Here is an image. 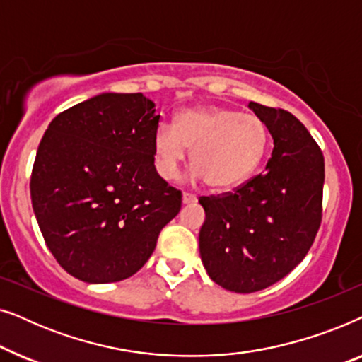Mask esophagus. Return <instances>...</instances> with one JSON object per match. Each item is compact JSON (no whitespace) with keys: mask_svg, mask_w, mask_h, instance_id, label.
<instances>
[{"mask_svg":"<svg viewBox=\"0 0 362 362\" xmlns=\"http://www.w3.org/2000/svg\"><path fill=\"white\" fill-rule=\"evenodd\" d=\"M197 197L194 194H189V192H182V204H192L196 202Z\"/></svg>","mask_w":362,"mask_h":362,"instance_id":"obj_1","label":"esophagus"}]
</instances>
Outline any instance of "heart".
<instances>
[{
  "label": "heart",
  "instance_id": "heart-1",
  "mask_svg": "<svg viewBox=\"0 0 362 362\" xmlns=\"http://www.w3.org/2000/svg\"><path fill=\"white\" fill-rule=\"evenodd\" d=\"M269 128L252 113L234 108H192L177 115L175 128L161 123L153 135L156 173L173 181L191 150L192 177L206 180L214 189L244 182L264 160Z\"/></svg>",
  "mask_w": 362,
  "mask_h": 362
}]
</instances>
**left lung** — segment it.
I'll list each match as a JSON object with an SVG mask.
<instances>
[{
    "instance_id": "1",
    "label": "left lung",
    "mask_w": 362,
    "mask_h": 362,
    "mask_svg": "<svg viewBox=\"0 0 362 362\" xmlns=\"http://www.w3.org/2000/svg\"><path fill=\"white\" fill-rule=\"evenodd\" d=\"M274 151L265 171L232 192L202 196L199 252L222 288L252 293L288 275L308 254L323 214L325 158L295 115L250 102Z\"/></svg>"
}]
</instances>
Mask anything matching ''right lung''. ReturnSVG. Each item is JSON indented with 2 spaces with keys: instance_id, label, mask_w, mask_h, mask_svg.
I'll return each mask as SVG.
<instances>
[{
  "instance_id": "add662e5",
  "label": "right lung",
  "mask_w": 362,
  "mask_h": 362,
  "mask_svg": "<svg viewBox=\"0 0 362 362\" xmlns=\"http://www.w3.org/2000/svg\"><path fill=\"white\" fill-rule=\"evenodd\" d=\"M143 93H100L49 123L31 175V201L54 259L87 284L136 274L181 191L156 173L160 115Z\"/></svg>"
}]
</instances>
